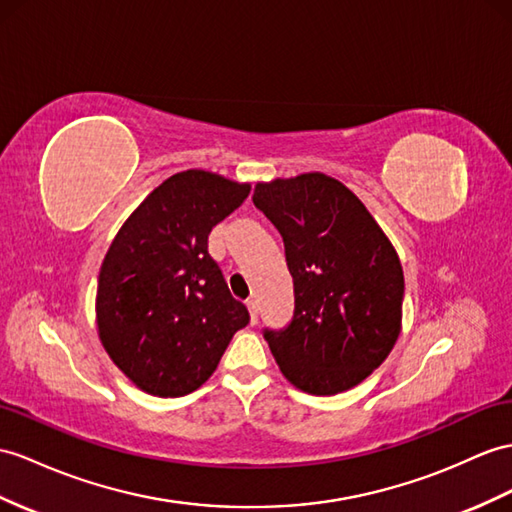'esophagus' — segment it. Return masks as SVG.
Segmentation results:
<instances>
[{
	"mask_svg": "<svg viewBox=\"0 0 512 512\" xmlns=\"http://www.w3.org/2000/svg\"><path fill=\"white\" fill-rule=\"evenodd\" d=\"M247 310H249V317H252V323L258 321V304L256 299H247Z\"/></svg>",
	"mask_w": 512,
	"mask_h": 512,
	"instance_id": "34e87169",
	"label": "esophagus"
}]
</instances>
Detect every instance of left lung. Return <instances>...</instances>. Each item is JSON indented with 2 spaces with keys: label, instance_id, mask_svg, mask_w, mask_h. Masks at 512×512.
I'll return each mask as SVG.
<instances>
[{
  "label": "left lung",
  "instance_id": "left-lung-1",
  "mask_svg": "<svg viewBox=\"0 0 512 512\" xmlns=\"http://www.w3.org/2000/svg\"><path fill=\"white\" fill-rule=\"evenodd\" d=\"M254 206L284 241L295 310L265 341L284 378L310 395L363 382L402 328L404 271L365 204L326 173L258 182Z\"/></svg>",
  "mask_w": 512,
  "mask_h": 512
}]
</instances>
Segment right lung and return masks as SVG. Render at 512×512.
<instances>
[{
    "label": "right lung",
    "mask_w": 512,
    "mask_h": 512,
    "mask_svg": "<svg viewBox=\"0 0 512 512\" xmlns=\"http://www.w3.org/2000/svg\"><path fill=\"white\" fill-rule=\"evenodd\" d=\"M249 184L180 171L149 193L110 243L97 280V330L126 376L158 397L199 389L249 323L208 254V234Z\"/></svg>",
    "instance_id": "1"
}]
</instances>
